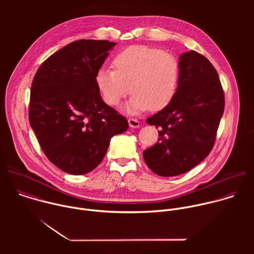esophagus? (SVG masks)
Returning a JSON list of instances; mask_svg holds the SVG:
<instances>
[{"mask_svg":"<svg viewBox=\"0 0 254 254\" xmlns=\"http://www.w3.org/2000/svg\"><path fill=\"white\" fill-rule=\"evenodd\" d=\"M128 125L130 127H139L140 126L139 122L135 119H128Z\"/></svg>","mask_w":254,"mask_h":254,"instance_id":"1","label":"esophagus"}]
</instances>
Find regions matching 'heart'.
I'll return each mask as SVG.
<instances>
[{"instance_id": "b5f03b06", "label": "heart", "mask_w": 254, "mask_h": 254, "mask_svg": "<svg viewBox=\"0 0 254 254\" xmlns=\"http://www.w3.org/2000/svg\"><path fill=\"white\" fill-rule=\"evenodd\" d=\"M115 69L100 68L95 75L96 86L108 105H118L134 93L126 106L130 114L160 111L174 98L180 75L175 55L157 48L133 45L114 58Z\"/></svg>"}]
</instances>
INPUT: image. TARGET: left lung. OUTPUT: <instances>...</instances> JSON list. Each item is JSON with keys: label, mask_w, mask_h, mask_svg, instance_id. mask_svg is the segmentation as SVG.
Instances as JSON below:
<instances>
[{"label": "left lung", "mask_w": 254, "mask_h": 254, "mask_svg": "<svg viewBox=\"0 0 254 254\" xmlns=\"http://www.w3.org/2000/svg\"><path fill=\"white\" fill-rule=\"evenodd\" d=\"M177 92L162 111L147 119L159 139L143 160L157 175L184 174L211 152L224 112V92L216 69L198 52L180 55Z\"/></svg>", "instance_id": "left-lung-1"}]
</instances>
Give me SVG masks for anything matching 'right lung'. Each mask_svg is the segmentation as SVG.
Segmentation results:
<instances>
[{"label":"right lung","mask_w":254,"mask_h":254,"mask_svg":"<svg viewBox=\"0 0 254 254\" xmlns=\"http://www.w3.org/2000/svg\"><path fill=\"white\" fill-rule=\"evenodd\" d=\"M117 43L77 40L48 57L32 81L29 122L48 160L71 175L95 169L127 119L101 98L96 72Z\"/></svg>","instance_id":"1"}]
</instances>
